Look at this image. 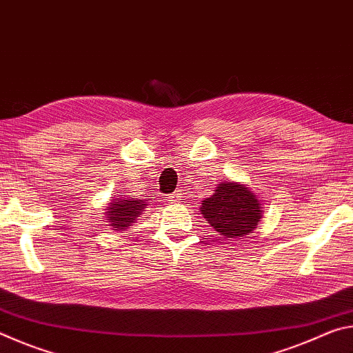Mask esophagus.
<instances>
[{
	"label": "esophagus",
	"mask_w": 353,
	"mask_h": 353,
	"mask_svg": "<svg viewBox=\"0 0 353 353\" xmlns=\"http://www.w3.org/2000/svg\"><path fill=\"white\" fill-rule=\"evenodd\" d=\"M181 198H182V194L179 193V191H174V193H172L168 199H170L171 202H179V201H181Z\"/></svg>",
	"instance_id": "obj_1"
}]
</instances>
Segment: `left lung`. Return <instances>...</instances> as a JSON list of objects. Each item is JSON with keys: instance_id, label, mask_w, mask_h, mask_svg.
I'll list each match as a JSON object with an SVG mask.
<instances>
[{"instance_id": "8db88e82", "label": "left lung", "mask_w": 353, "mask_h": 353, "mask_svg": "<svg viewBox=\"0 0 353 353\" xmlns=\"http://www.w3.org/2000/svg\"><path fill=\"white\" fill-rule=\"evenodd\" d=\"M201 204L202 218L223 240H236L252 234L265 213L260 196L241 182L221 181L210 198H205Z\"/></svg>"}]
</instances>
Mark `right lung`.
<instances>
[{
	"instance_id": "obj_1",
	"label": "right lung",
	"mask_w": 353,
	"mask_h": 353,
	"mask_svg": "<svg viewBox=\"0 0 353 353\" xmlns=\"http://www.w3.org/2000/svg\"><path fill=\"white\" fill-rule=\"evenodd\" d=\"M149 199H139L132 194H118L112 196V199L105 210V225L110 227L113 232H121L129 229V225L137 223L140 214L145 212Z\"/></svg>"
}]
</instances>
